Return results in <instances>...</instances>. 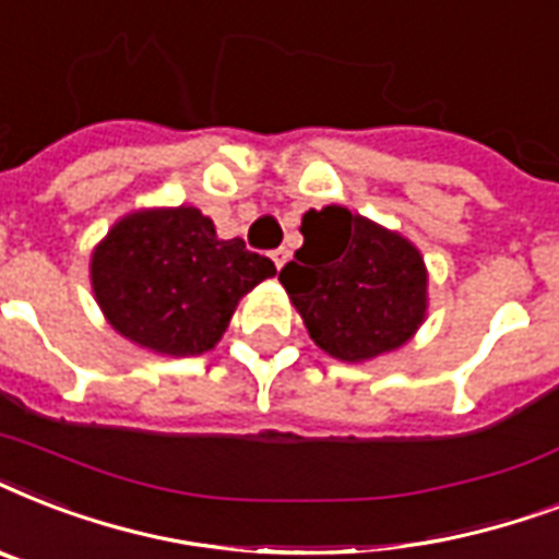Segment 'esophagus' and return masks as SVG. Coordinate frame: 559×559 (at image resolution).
<instances>
[{
    "mask_svg": "<svg viewBox=\"0 0 559 559\" xmlns=\"http://www.w3.org/2000/svg\"><path fill=\"white\" fill-rule=\"evenodd\" d=\"M272 261H275V266H278V270H281V266H284V263L289 261V252H287V249H284V246H281V249H275V252H272Z\"/></svg>",
    "mask_w": 559,
    "mask_h": 559,
    "instance_id": "esophagus-1",
    "label": "esophagus"
}]
</instances>
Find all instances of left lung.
<instances>
[{"mask_svg": "<svg viewBox=\"0 0 559 559\" xmlns=\"http://www.w3.org/2000/svg\"><path fill=\"white\" fill-rule=\"evenodd\" d=\"M301 235L278 281L328 357L368 362L415 340L429 310V272L408 237L345 205L307 211Z\"/></svg>", "mask_w": 559, "mask_h": 559, "instance_id": "8db88e82", "label": "left lung"}]
</instances>
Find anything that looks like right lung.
Instances as JSON below:
<instances>
[{
  "instance_id": "obj_1",
  "label": "right lung",
  "mask_w": 559,
  "mask_h": 559,
  "mask_svg": "<svg viewBox=\"0 0 559 559\" xmlns=\"http://www.w3.org/2000/svg\"><path fill=\"white\" fill-rule=\"evenodd\" d=\"M275 263L223 240L193 205L139 209L92 249L90 281L109 328L162 357H197L223 340L246 293Z\"/></svg>"
}]
</instances>
